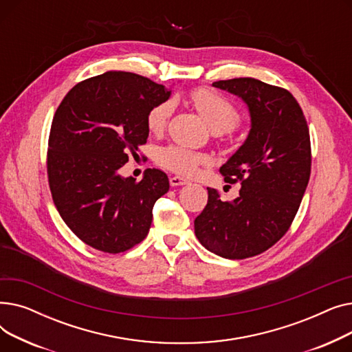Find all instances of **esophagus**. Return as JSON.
I'll return each instance as SVG.
<instances>
[{"label":"esophagus","instance_id":"obj_1","mask_svg":"<svg viewBox=\"0 0 352 352\" xmlns=\"http://www.w3.org/2000/svg\"><path fill=\"white\" fill-rule=\"evenodd\" d=\"M170 184L171 187H178V186H186V184H188V179L182 178V177H178V175H174L170 178Z\"/></svg>","mask_w":352,"mask_h":352}]
</instances>
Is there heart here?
Returning <instances> with one entry per match:
<instances>
[{
  "label": "heart",
  "instance_id": "1",
  "mask_svg": "<svg viewBox=\"0 0 352 352\" xmlns=\"http://www.w3.org/2000/svg\"><path fill=\"white\" fill-rule=\"evenodd\" d=\"M191 100L197 107L198 113L207 121L212 129L230 131L239 124V113L235 105L218 91L211 88H197L191 92ZM174 104L173 101H164L154 105L146 114V126L151 133H161L166 126ZM157 161L164 168L177 174L191 175L197 171L198 165L207 164L208 157L187 150V148L170 145L160 150Z\"/></svg>",
  "mask_w": 352,
  "mask_h": 352
}]
</instances>
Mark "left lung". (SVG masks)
I'll list each match as a JSON object with an SVG mask.
<instances>
[{"label": "left lung", "instance_id": "1", "mask_svg": "<svg viewBox=\"0 0 352 352\" xmlns=\"http://www.w3.org/2000/svg\"><path fill=\"white\" fill-rule=\"evenodd\" d=\"M212 85L245 102L251 128L219 168L227 182L241 184L239 195L223 201L217 190L207 188L208 202L194 230L208 251L244 260L280 241L297 214L311 174L309 131L300 104L284 88L255 78Z\"/></svg>", "mask_w": 352, "mask_h": 352}]
</instances>
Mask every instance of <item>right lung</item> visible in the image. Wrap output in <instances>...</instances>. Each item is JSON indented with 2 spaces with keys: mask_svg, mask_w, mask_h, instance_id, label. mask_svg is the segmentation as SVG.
<instances>
[{
  "mask_svg": "<svg viewBox=\"0 0 352 352\" xmlns=\"http://www.w3.org/2000/svg\"><path fill=\"white\" fill-rule=\"evenodd\" d=\"M164 85L133 72L108 71L78 82L55 111L47 173L54 204L87 245L118 254L146 236L155 201L170 190L165 173L141 181L120 168L146 142V114L170 98Z\"/></svg>",
  "mask_w": 352,
  "mask_h": 352,
  "instance_id": "add662e5",
  "label": "right lung"
}]
</instances>
